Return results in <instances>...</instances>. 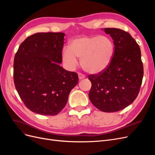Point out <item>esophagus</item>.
Returning <instances> with one entry per match:
<instances>
[{
    "label": "esophagus",
    "instance_id": "1",
    "mask_svg": "<svg viewBox=\"0 0 155 155\" xmlns=\"http://www.w3.org/2000/svg\"><path fill=\"white\" fill-rule=\"evenodd\" d=\"M78 76H79V79H82L83 78H85V75L81 74V73H79L78 74Z\"/></svg>",
    "mask_w": 155,
    "mask_h": 155
}]
</instances>
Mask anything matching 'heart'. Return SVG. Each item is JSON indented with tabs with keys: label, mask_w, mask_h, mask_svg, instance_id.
Masks as SVG:
<instances>
[{
	"label": "heart",
	"mask_w": 155,
	"mask_h": 155,
	"mask_svg": "<svg viewBox=\"0 0 155 155\" xmlns=\"http://www.w3.org/2000/svg\"><path fill=\"white\" fill-rule=\"evenodd\" d=\"M114 46L105 36H83L73 39L69 48L62 51L64 63L70 68L78 64V58L86 72L100 73L109 67L113 55Z\"/></svg>",
	"instance_id": "1"
}]
</instances>
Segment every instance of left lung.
I'll return each instance as SVG.
<instances>
[{
	"label": "left lung",
	"instance_id": "obj_1",
	"mask_svg": "<svg viewBox=\"0 0 155 155\" xmlns=\"http://www.w3.org/2000/svg\"><path fill=\"white\" fill-rule=\"evenodd\" d=\"M104 31L113 39L114 52L104 71L88 76L92 83L88 97L97 109L113 112L125 109L137 98L143 67L140 46L129 33L114 28Z\"/></svg>",
	"mask_w": 155,
	"mask_h": 155
}]
</instances>
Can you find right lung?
<instances>
[{
  "label": "right lung",
  "mask_w": 155,
  "mask_h": 155,
  "mask_svg": "<svg viewBox=\"0 0 155 155\" xmlns=\"http://www.w3.org/2000/svg\"><path fill=\"white\" fill-rule=\"evenodd\" d=\"M64 34L36 33L22 42L15 54L13 79L28 109L37 114L54 116L66 105L78 83V75L60 66Z\"/></svg>",
  "instance_id": "obj_1"
}]
</instances>
